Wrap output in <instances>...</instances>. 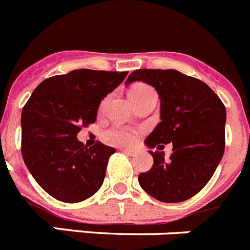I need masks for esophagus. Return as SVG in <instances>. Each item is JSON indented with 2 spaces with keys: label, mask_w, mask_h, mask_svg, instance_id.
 I'll use <instances>...</instances> for the list:
<instances>
[{
  "label": "esophagus",
  "mask_w": 250,
  "mask_h": 250,
  "mask_svg": "<svg viewBox=\"0 0 250 250\" xmlns=\"http://www.w3.org/2000/svg\"><path fill=\"white\" fill-rule=\"evenodd\" d=\"M121 150H123L125 154H127V155H131V156H134V155H136V154H138V150L132 149V147H123Z\"/></svg>",
  "instance_id": "obj_1"
}]
</instances>
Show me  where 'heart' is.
I'll return each mask as SVG.
<instances>
[{"instance_id": "obj_1", "label": "heart", "mask_w": 250, "mask_h": 250, "mask_svg": "<svg viewBox=\"0 0 250 250\" xmlns=\"http://www.w3.org/2000/svg\"><path fill=\"white\" fill-rule=\"evenodd\" d=\"M129 96L132 103L135 104L138 101L143 100V99L149 98V96H156V92L150 86L136 85L130 90ZM104 105H105V101H104L101 106ZM106 138H107L109 141H111V143H115V144H130V143L135 140L136 134L135 131H132V130L129 129L114 127V129H110L109 131L106 132Z\"/></svg>"}]
</instances>
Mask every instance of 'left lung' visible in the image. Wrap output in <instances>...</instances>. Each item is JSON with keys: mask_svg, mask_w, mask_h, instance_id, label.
Wrapping results in <instances>:
<instances>
[{"mask_svg": "<svg viewBox=\"0 0 250 250\" xmlns=\"http://www.w3.org/2000/svg\"><path fill=\"white\" fill-rule=\"evenodd\" d=\"M143 81L160 98L161 121L145 139L150 149L173 144L169 159L151 151L154 164L139 174V184L164 203L190 199L208 184L225 149L227 111L219 96L205 83L176 70H135L125 85Z\"/></svg>", "mask_w": 250, "mask_h": 250, "instance_id": "1", "label": "left lung"}]
</instances>
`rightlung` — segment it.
I'll return each mask as SVG.
<instances>
[{"instance_id":"right-lung-1","label":"right lung","mask_w":250,"mask_h":250,"mask_svg":"<svg viewBox=\"0 0 250 250\" xmlns=\"http://www.w3.org/2000/svg\"><path fill=\"white\" fill-rule=\"evenodd\" d=\"M127 72L89 68L56 75L40 83L21 114V152L43 190L63 203H79L103 185L115 149L98 141L87 147L76 139L94 124L99 105Z\"/></svg>"}]
</instances>
